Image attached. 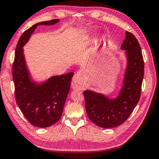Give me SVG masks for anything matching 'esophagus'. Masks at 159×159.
<instances>
[{
    "instance_id": "1",
    "label": "esophagus",
    "mask_w": 159,
    "mask_h": 159,
    "mask_svg": "<svg viewBox=\"0 0 159 159\" xmlns=\"http://www.w3.org/2000/svg\"><path fill=\"white\" fill-rule=\"evenodd\" d=\"M71 86L72 89H82L83 87L84 86V84L80 74L76 73L74 75L72 80Z\"/></svg>"
}]
</instances>
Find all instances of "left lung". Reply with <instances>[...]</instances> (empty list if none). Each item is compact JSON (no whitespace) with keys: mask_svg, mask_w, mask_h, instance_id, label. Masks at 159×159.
Segmentation results:
<instances>
[{"mask_svg":"<svg viewBox=\"0 0 159 159\" xmlns=\"http://www.w3.org/2000/svg\"><path fill=\"white\" fill-rule=\"evenodd\" d=\"M121 49L125 50L127 66L118 96L110 98L95 91H84L88 117L101 128L108 129L123 124L129 117L140 98L144 66L140 44L134 35L126 31Z\"/></svg>","mask_w":159,"mask_h":159,"instance_id":"obj_1","label":"left lung"}]
</instances>
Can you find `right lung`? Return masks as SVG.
Here are the masks:
<instances>
[{
    "instance_id": "1",
    "label": "right lung",
    "mask_w": 159,
    "mask_h": 159,
    "mask_svg": "<svg viewBox=\"0 0 159 159\" xmlns=\"http://www.w3.org/2000/svg\"><path fill=\"white\" fill-rule=\"evenodd\" d=\"M58 21L39 22L24 31L16 44L12 66L16 103L29 122L40 128L51 126L61 119L74 73L52 76L41 83L34 82L27 68L23 47L38 26H50Z\"/></svg>"
}]
</instances>
